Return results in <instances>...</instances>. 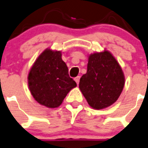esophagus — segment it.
<instances>
[{
	"instance_id": "1",
	"label": "esophagus",
	"mask_w": 148,
	"mask_h": 148,
	"mask_svg": "<svg viewBox=\"0 0 148 148\" xmlns=\"http://www.w3.org/2000/svg\"><path fill=\"white\" fill-rule=\"evenodd\" d=\"M80 77L79 76L74 78V80H75V82L77 83V84H79V81H80Z\"/></svg>"
}]
</instances>
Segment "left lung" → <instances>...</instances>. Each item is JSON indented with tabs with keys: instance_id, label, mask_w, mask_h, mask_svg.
<instances>
[{
	"instance_id": "8db88e82",
	"label": "left lung",
	"mask_w": 148,
	"mask_h": 148,
	"mask_svg": "<svg viewBox=\"0 0 148 148\" xmlns=\"http://www.w3.org/2000/svg\"><path fill=\"white\" fill-rule=\"evenodd\" d=\"M124 86L123 71L110 51L105 49L89 55L87 71L80 78L79 88L90 107L103 109L112 105Z\"/></svg>"
}]
</instances>
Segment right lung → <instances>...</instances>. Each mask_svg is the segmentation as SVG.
<instances>
[{
    "mask_svg": "<svg viewBox=\"0 0 148 148\" xmlns=\"http://www.w3.org/2000/svg\"><path fill=\"white\" fill-rule=\"evenodd\" d=\"M27 79L35 100L51 109L60 106L67 94L77 86L76 82L69 77L62 51L51 49H46L39 55Z\"/></svg>",
    "mask_w": 148,
    "mask_h": 148,
    "instance_id": "obj_1",
    "label": "right lung"
}]
</instances>
